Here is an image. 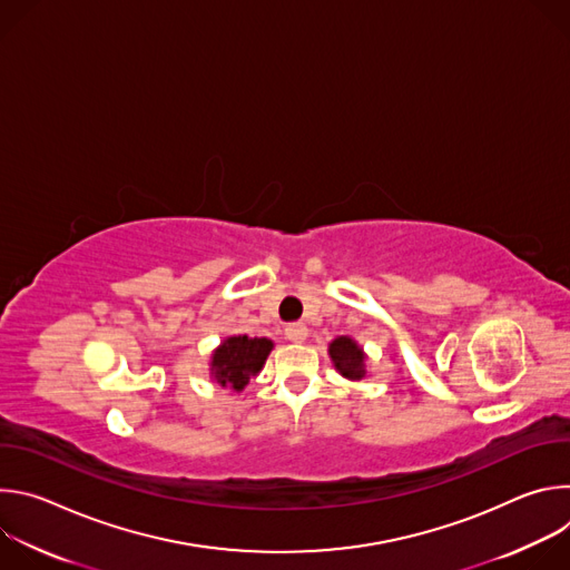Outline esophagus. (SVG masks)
Listing matches in <instances>:
<instances>
[{
    "label": "esophagus",
    "mask_w": 570,
    "mask_h": 570,
    "mask_svg": "<svg viewBox=\"0 0 570 570\" xmlns=\"http://www.w3.org/2000/svg\"><path fill=\"white\" fill-rule=\"evenodd\" d=\"M284 336H286V341H291V343H304V341H306V336H308L306 324H304V322L288 324L286 332H284Z\"/></svg>",
    "instance_id": "34e87169"
}]
</instances>
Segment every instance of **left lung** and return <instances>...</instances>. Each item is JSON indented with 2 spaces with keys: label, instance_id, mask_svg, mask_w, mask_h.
I'll use <instances>...</instances> for the list:
<instances>
[{
  "label": "left lung",
  "instance_id": "8db88e82",
  "mask_svg": "<svg viewBox=\"0 0 570 570\" xmlns=\"http://www.w3.org/2000/svg\"><path fill=\"white\" fill-rule=\"evenodd\" d=\"M327 352L336 372L347 381H361L367 374V354L352 336H336Z\"/></svg>",
  "mask_w": 570,
  "mask_h": 570
}]
</instances>
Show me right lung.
Segmentation results:
<instances>
[{
  "label": "right lung",
  "instance_id": "obj_1",
  "mask_svg": "<svg viewBox=\"0 0 570 570\" xmlns=\"http://www.w3.org/2000/svg\"><path fill=\"white\" fill-rule=\"evenodd\" d=\"M273 347L275 345L271 338H250L246 334L227 336L212 352L209 379L216 385L238 394L246 390L253 376L262 372Z\"/></svg>",
  "mask_w": 570,
  "mask_h": 570
}]
</instances>
